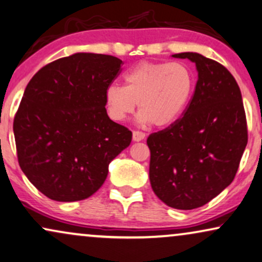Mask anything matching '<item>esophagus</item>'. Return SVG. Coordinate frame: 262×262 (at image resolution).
Masks as SVG:
<instances>
[{"label": "esophagus", "mask_w": 262, "mask_h": 262, "mask_svg": "<svg viewBox=\"0 0 262 262\" xmlns=\"http://www.w3.org/2000/svg\"><path fill=\"white\" fill-rule=\"evenodd\" d=\"M145 138H146V135H145V133H142V132H139V130L133 132V140L134 141H141V140H144Z\"/></svg>", "instance_id": "esophagus-1"}]
</instances>
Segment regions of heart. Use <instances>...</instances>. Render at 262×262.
<instances>
[{"label":"heart","mask_w":262,"mask_h":262,"mask_svg":"<svg viewBox=\"0 0 262 262\" xmlns=\"http://www.w3.org/2000/svg\"><path fill=\"white\" fill-rule=\"evenodd\" d=\"M193 91V77L181 62L141 61L124 75V87L110 84L105 106L112 120L124 122L139 107L138 122L165 127L186 110Z\"/></svg>","instance_id":"1"}]
</instances>
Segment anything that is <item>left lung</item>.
<instances>
[{
  "mask_svg": "<svg viewBox=\"0 0 262 262\" xmlns=\"http://www.w3.org/2000/svg\"><path fill=\"white\" fill-rule=\"evenodd\" d=\"M171 57L194 62L198 79L183 117L147 138L148 174L162 202L190 210L233 181L248 142L247 120L241 89L225 66L193 52Z\"/></svg>",
  "mask_w": 262,
  "mask_h": 262,
  "instance_id": "8db88e82",
  "label": "left lung"
}]
</instances>
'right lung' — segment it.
<instances>
[{"label":"right lung","instance_id":"add662e5","mask_svg":"<svg viewBox=\"0 0 262 262\" xmlns=\"http://www.w3.org/2000/svg\"><path fill=\"white\" fill-rule=\"evenodd\" d=\"M121 59L75 53L43 66L26 85L13 123L23 173L45 196L82 201L95 193L132 132L111 121L105 91Z\"/></svg>","mask_w":262,"mask_h":262}]
</instances>
